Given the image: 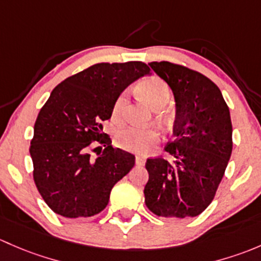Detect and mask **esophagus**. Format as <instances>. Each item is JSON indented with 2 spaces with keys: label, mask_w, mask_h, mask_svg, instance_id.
<instances>
[{
  "label": "esophagus",
  "mask_w": 261,
  "mask_h": 261,
  "mask_svg": "<svg viewBox=\"0 0 261 261\" xmlns=\"http://www.w3.org/2000/svg\"><path fill=\"white\" fill-rule=\"evenodd\" d=\"M146 163V157L143 155H137L136 157V165L137 166H143Z\"/></svg>",
  "instance_id": "34e87169"
}]
</instances>
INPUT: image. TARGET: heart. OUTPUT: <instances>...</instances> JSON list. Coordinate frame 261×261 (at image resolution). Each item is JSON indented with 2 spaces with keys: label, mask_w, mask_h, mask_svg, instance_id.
<instances>
[{
  "label": "heart",
  "mask_w": 261,
  "mask_h": 261,
  "mask_svg": "<svg viewBox=\"0 0 261 261\" xmlns=\"http://www.w3.org/2000/svg\"><path fill=\"white\" fill-rule=\"evenodd\" d=\"M139 90L154 109L162 108L171 98V89L166 82L158 76L147 77L139 84ZM128 103V91L124 90L115 99L112 108V119L122 122ZM158 141V133L150 128H142L132 125L120 129L115 134V142L120 148L132 152H146Z\"/></svg>",
  "instance_id": "obj_1"
}]
</instances>
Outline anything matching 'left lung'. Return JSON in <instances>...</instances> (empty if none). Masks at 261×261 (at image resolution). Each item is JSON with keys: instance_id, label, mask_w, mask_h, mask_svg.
<instances>
[{"instance_id": "8db88e82", "label": "left lung", "mask_w": 261, "mask_h": 261, "mask_svg": "<svg viewBox=\"0 0 261 261\" xmlns=\"http://www.w3.org/2000/svg\"><path fill=\"white\" fill-rule=\"evenodd\" d=\"M150 68L171 87L177 107L173 141L165 150L173 161L148 158L146 205L162 217H195L216 195L232 152L230 111L219 87L201 72L170 61Z\"/></svg>"}]
</instances>
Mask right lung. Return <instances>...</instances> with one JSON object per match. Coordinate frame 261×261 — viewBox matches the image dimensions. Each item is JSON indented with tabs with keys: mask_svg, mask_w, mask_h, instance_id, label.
I'll list each match as a JSON object with an SVG mask.
<instances>
[{
	"mask_svg": "<svg viewBox=\"0 0 261 261\" xmlns=\"http://www.w3.org/2000/svg\"><path fill=\"white\" fill-rule=\"evenodd\" d=\"M149 72L142 61L99 63L51 91L35 122L30 154L35 185L55 214L68 219L99 214L113 186L133 168L136 157L113 147L101 122L111 119L118 95Z\"/></svg>",
	"mask_w": 261,
	"mask_h": 261,
	"instance_id": "add662e5",
	"label": "right lung"
}]
</instances>
